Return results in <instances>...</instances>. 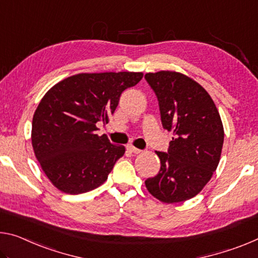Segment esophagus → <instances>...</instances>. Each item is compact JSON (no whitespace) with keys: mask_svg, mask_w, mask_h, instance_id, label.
I'll return each instance as SVG.
<instances>
[{"mask_svg":"<svg viewBox=\"0 0 258 258\" xmlns=\"http://www.w3.org/2000/svg\"><path fill=\"white\" fill-rule=\"evenodd\" d=\"M127 150L131 151V153H133V154H140L141 151H142V150L138 149V148H136V147H133V146H127Z\"/></svg>","mask_w":258,"mask_h":258,"instance_id":"34e87169","label":"esophagus"}]
</instances>
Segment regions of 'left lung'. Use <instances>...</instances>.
<instances>
[{"label": "left lung", "instance_id": "left-lung-1", "mask_svg": "<svg viewBox=\"0 0 258 258\" xmlns=\"http://www.w3.org/2000/svg\"><path fill=\"white\" fill-rule=\"evenodd\" d=\"M158 100L163 127L172 131L167 153L156 151L159 172L145 181L159 201L178 203L194 198L217 169L224 128L214 101L201 85L179 72L147 73Z\"/></svg>", "mask_w": 258, "mask_h": 258}]
</instances>
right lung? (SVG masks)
Segmentation results:
<instances>
[{"label": "right lung", "instance_id": "obj_1", "mask_svg": "<svg viewBox=\"0 0 258 258\" xmlns=\"http://www.w3.org/2000/svg\"><path fill=\"white\" fill-rule=\"evenodd\" d=\"M142 77L141 72L80 73L59 81L42 97L32 121V146L56 188L75 195L107 180L125 147L97 136L96 122H108L121 93Z\"/></svg>", "mask_w": 258, "mask_h": 258}]
</instances>
